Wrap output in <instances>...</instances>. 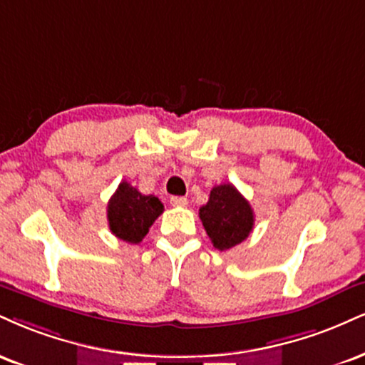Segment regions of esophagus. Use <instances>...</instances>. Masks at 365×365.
Wrapping results in <instances>:
<instances>
[{"mask_svg":"<svg viewBox=\"0 0 365 365\" xmlns=\"http://www.w3.org/2000/svg\"><path fill=\"white\" fill-rule=\"evenodd\" d=\"M170 202L173 205H177V207H187V204H188V200H187V197H171L170 199Z\"/></svg>","mask_w":365,"mask_h":365,"instance_id":"34e87169","label":"esophagus"}]
</instances>
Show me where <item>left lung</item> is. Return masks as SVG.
I'll list each match as a JSON object with an SVG mask.
<instances>
[{
  "instance_id": "left-lung-1",
  "label": "left lung",
  "mask_w": 365,
  "mask_h": 365,
  "mask_svg": "<svg viewBox=\"0 0 365 365\" xmlns=\"http://www.w3.org/2000/svg\"><path fill=\"white\" fill-rule=\"evenodd\" d=\"M199 217L214 248L221 252L247 240L255 225L252 205L231 183L210 190L209 202L199 209Z\"/></svg>"
}]
</instances>
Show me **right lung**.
I'll return each mask as SVG.
<instances>
[{
    "instance_id": "add662e5",
    "label": "right lung",
    "mask_w": 365,
    "mask_h": 365,
    "mask_svg": "<svg viewBox=\"0 0 365 365\" xmlns=\"http://www.w3.org/2000/svg\"><path fill=\"white\" fill-rule=\"evenodd\" d=\"M163 210L158 197L143 195L130 183L122 182L108 200V227L118 240L138 245Z\"/></svg>"
}]
</instances>
